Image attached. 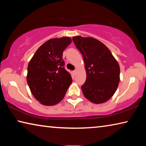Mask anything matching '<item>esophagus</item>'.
Returning <instances> with one entry per match:
<instances>
[{
  "mask_svg": "<svg viewBox=\"0 0 146 146\" xmlns=\"http://www.w3.org/2000/svg\"><path fill=\"white\" fill-rule=\"evenodd\" d=\"M76 71H77V70H74V71H73V73H74V74H76Z\"/></svg>",
  "mask_w": 146,
  "mask_h": 146,
  "instance_id": "obj_1",
  "label": "esophagus"
}]
</instances>
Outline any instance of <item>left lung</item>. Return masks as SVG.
Segmentation results:
<instances>
[{"label":"left lung","mask_w":146,"mask_h":146,"mask_svg":"<svg viewBox=\"0 0 146 146\" xmlns=\"http://www.w3.org/2000/svg\"><path fill=\"white\" fill-rule=\"evenodd\" d=\"M74 44L82 55L86 80L81 86L84 97L102 104L113 97L120 82V66L110 49L93 37L73 36Z\"/></svg>","instance_id":"obj_1"}]
</instances>
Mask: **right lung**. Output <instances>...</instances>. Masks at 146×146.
<instances>
[{
  "instance_id": "obj_1",
  "label": "right lung",
  "mask_w": 146,
  "mask_h": 146,
  "mask_svg": "<svg viewBox=\"0 0 146 146\" xmlns=\"http://www.w3.org/2000/svg\"><path fill=\"white\" fill-rule=\"evenodd\" d=\"M71 42L68 36L50 39L29 61L27 82L34 97L42 104L54 106L60 102L72 82L62 60L63 51Z\"/></svg>"
}]
</instances>
